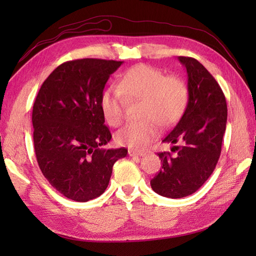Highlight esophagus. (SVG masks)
Returning a JSON list of instances; mask_svg holds the SVG:
<instances>
[{
    "label": "esophagus",
    "instance_id": "34e87169",
    "mask_svg": "<svg viewBox=\"0 0 256 256\" xmlns=\"http://www.w3.org/2000/svg\"><path fill=\"white\" fill-rule=\"evenodd\" d=\"M128 155L131 156V157H140V156H144L145 155V153H142V152H136V150H128Z\"/></svg>",
    "mask_w": 256,
    "mask_h": 256
}]
</instances>
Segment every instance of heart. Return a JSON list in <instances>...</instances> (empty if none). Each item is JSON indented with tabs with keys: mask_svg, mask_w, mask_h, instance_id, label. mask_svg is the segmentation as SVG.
<instances>
[{
	"mask_svg": "<svg viewBox=\"0 0 256 256\" xmlns=\"http://www.w3.org/2000/svg\"><path fill=\"white\" fill-rule=\"evenodd\" d=\"M125 99L143 100L142 122L128 123L116 135L118 144L143 150L160 135V124L170 126L180 118L188 100L187 86L176 76H165L150 64L130 68L118 88L110 86L102 94L101 110L106 121L118 126L124 120Z\"/></svg>",
	"mask_w": 256,
	"mask_h": 256,
	"instance_id": "heart-1",
	"label": "heart"
}]
</instances>
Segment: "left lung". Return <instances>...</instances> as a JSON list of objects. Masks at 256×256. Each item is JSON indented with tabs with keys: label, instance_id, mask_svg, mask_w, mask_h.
I'll use <instances>...</instances> for the list:
<instances>
[{
	"label": "left lung",
	"instance_id": "left-lung-1",
	"mask_svg": "<svg viewBox=\"0 0 256 256\" xmlns=\"http://www.w3.org/2000/svg\"><path fill=\"white\" fill-rule=\"evenodd\" d=\"M187 70L188 103L182 118L164 143L177 144L158 153L162 170L150 180L152 189L162 197L177 199L194 194L214 172L221 154L228 108L219 84L202 64L192 57H178Z\"/></svg>",
	"mask_w": 256,
	"mask_h": 256
}]
</instances>
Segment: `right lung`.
Wrapping results in <instances>:
<instances>
[{
	"instance_id": "obj_1",
	"label": "right lung",
	"mask_w": 256,
	"mask_h": 256,
	"mask_svg": "<svg viewBox=\"0 0 256 256\" xmlns=\"http://www.w3.org/2000/svg\"><path fill=\"white\" fill-rule=\"evenodd\" d=\"M123 62L84 58L62 64L42 84L32 106L38 166L64 197L86 202L99 197L112 167L126 148L104 150L112 135L104 125L101 96Z\"/></svg>"
}]
</instances>
